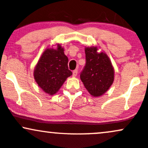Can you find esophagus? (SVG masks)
Masks as SVG:
<instances>
[{
	"mask_svg": "<svg viewBox=\"0 0 148 148\" xmlns=\"http://www.w3.org/2000/svg\"><path fill=\"white\" fill-rule=\"evenodd\" d=\"M77 74H78L77 69H75V70L73 71V77H77Z\"/></svg>",
	"mask_w": 148,
	"mask_h": 148,
	"instance_id": "34e87169",
	"label": "esophagus"
}]
</instances>
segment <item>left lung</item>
I'll list each match as a JSON object with an SVG mask.
<instances>
[{"instance_id":"1","label":"left lung","mask_w":148,"mask_h":148,"mask_svg":"<svg viewBox=\"0 0 148 148\" xmlns=\"http://www.w3.org/2000/svg\"><path fill=\"white\" fill-rule=\"evenodd\" d=\"M97 50L96 47L86 48V64L80 73L84 86L94 97L103 95L114 82V69L108 56Z\"/></svg>"}]
</instances>
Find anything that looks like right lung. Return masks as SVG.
<instances>
[{
    "instance_id": "obj_1",
    "label": "right lung",
    "mask_w": 148,
    "mask_h": 148,
    "mask_svg": "<svg viewBox=\"0 0 148 148\" xmlns=\"http://www.w3.org/2000/svg\"><path fill=\"white\" fill-rule=\"evenodd\" d=\"M71 74L68 68V58L60 45L56 50L48 48L43 52L34 71L38 85L50 95L56 93Z\"/></svg>"
}]
</instances>
